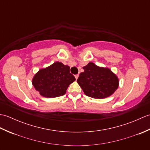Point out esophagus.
I'll use <instances>...</instances> for the list:
<instances>
[{
    "label": "esophagus",
    "mask_w": 150,
    "mask_h": 150,
    "mask_svg": "<svg viewBox=\"0 0 150 150\" xmlns=\"http://www.w3.org/2000/svg\"><path fill=\"white\" fill-rule=\"evenodd\" d=\"M75 79H76V80H77V79H78V77H79V74L75 75Z\"/></svg>",
    "instance_id": "34e87169"
}]
</instances>
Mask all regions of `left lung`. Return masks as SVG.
<instances>
[{
	"label": "left lung",
	"mask_w": 150,
	"mask_h": 150,
	"mask_svg": "<svg viewBox=\"0 0 150 150\" xmlns=\"http://www.w3.org/2000/svg\"><path fill=\"white\" fill-rule=\"evenodd\" d=\"M77 83L86 95L94 98L110 97L119 87V79L109 68L96 66L93 62L83 67Z\"/></svg>",
	"instance_id": "left-lung-1"
}]
</instances>
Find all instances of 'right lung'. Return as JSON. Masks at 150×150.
<instances>
[{
    "label": "right lung",
    "instance_id": "obj_1",
    "mask_svg": "<svg viewBox=\"0 0 150 150\" xmlns=\"http://www.w3.org/2000/svg\"><path fill=\"white\" fill-rule=\"evenodd\" d=\"M75 81V77L70 73L69 67L56 62L40 69L33 77L32 84L40 95L54 98L64 95L69 85Z\"/></svg>",
    "mask_w": 150,
    "mask_h": 150
}]
</instances>
